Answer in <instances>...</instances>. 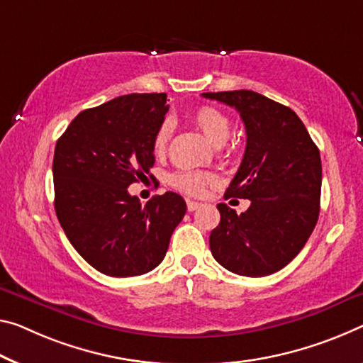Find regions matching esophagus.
Returning a JSON list of instances; mask_svg holds the SVG:
<instances>
[{"label":"esophagus","mask_w":363,"mask_h":363,"mask_svg":"<svg viewBox=\"0 0 363 363\" xmlns=\"http://www.w3.org/2000/svg\"><path fill=\"white\" fill-rule=\"evenodd\" d=\"M201 206H203V204H201V203H196V201H189V199L186 201V208H188L189 213H193V211L199 209Z\"/></svg>","instance_id":"obj_1"}]
</instances>
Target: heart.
<instances>
[{
  "label": "heart",
  "mask_w": 363,
  "mask_h": 363,
  "mask_svg": "<svg viewBox=\"0 0 363 363\" xmlns=\"http://www.w3.org/2000/svg\"><path fill=\"white\" fill-rule=\"evenodd\" d=\"M193 121L199 128V131L206 136V139L216 147L224 146L228 136H230V118L214 107L198 108L193 115ZM172 135H174V125H172L170 120H164L154 135L152 147L155 154L165 152L167 147H169ZM213 182V175L196 170H180L170 177L172 186H175L186 194H201L204 191V188Z\"/></svg>",
  "instance_id": "heart-1"
}]
</instances>
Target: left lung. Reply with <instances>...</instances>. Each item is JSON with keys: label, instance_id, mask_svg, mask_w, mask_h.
I'll list each match as a JSON object with an SVG mask.
<instances>
[{"label": "left lung", "instance_id": "8db88e82", "mask_svg": "<svg viewBox=\"0 0 363 363\" xmlns=\"http://www.w3.org/2000/svg\"><path fill=\"white\" fill-rule=\"evenodd\" d=\"M203 97L242 116L247 147L224 198L252 201L242 214L217 204L220 222L211 232V253L235 274L269 276L291 263L316 225L320 150L294 110L258 92L242 89Z\"/></svg>", "mask_w": 363, "mask_h": 363}]
</instances>
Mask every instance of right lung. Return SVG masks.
<instances>
[{
	"instance_id": "add662e5",
	"label": "right lung",
	"mask_w": 363,
	"mask_h": 363,
	"mask_svg": "<svg viewBox=\"0 0 363 363\" xmlns=\"http://www.w3.org/2000/svg\"><path fill=\"white\" fill-rule=\"evenodd\" d=\"M167 94H130L81 111L53 157L55 211L76 252L102 274L141 276L162 263L186 213L167 191L146 204L128 186L149 175Z\"/></svg>"
}]
</instances>
